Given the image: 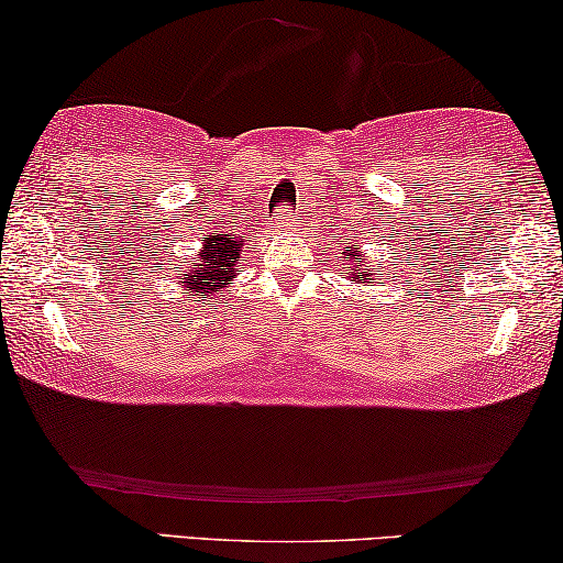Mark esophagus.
<instances>
[{
	"label": "esophagus",
	"instance_id": "1",
	"mask_svg": "<svg viewBox=\"0 0 563 563\" xmlns=\"http://www.w3.org/2000/svg\"><path fill=\"white\" fill-rule=\"evenodd\" d=\"M291 224H294L291 209H289V207L276 209V214H274V232H282V229H289Z\"/></svg>",
	"mask_w": 563,
	"mask_h": 563
}]
</instances>
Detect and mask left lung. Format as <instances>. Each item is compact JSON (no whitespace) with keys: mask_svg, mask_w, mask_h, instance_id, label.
<instances>
[{"mask_svg":"<svg viewBox=\"0 0 563 563\" xmlns=\"http://www.w3.org/2000/svg\"><path fill=\"white\" fill-rule=\"evenodd\" d=\"M342 254H344V262L349 264L346 266L349 282H356V284H364V287H368V284H372V282H368V276H372V274H368L366 269H362V262H356L358 256H362V254H358V246L356 244L344 246Z\"/></svg>","mask_w":563,"mask_h":563,"instance_id":"left-lung-1","label":"left lung"}]
</instances>
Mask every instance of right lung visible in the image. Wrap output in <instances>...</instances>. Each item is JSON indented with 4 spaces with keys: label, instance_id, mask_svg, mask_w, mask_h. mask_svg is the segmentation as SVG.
Listing matches in <instances>:
<instances>
[{
    "label": "right lung",
    "instance_id": "1",
    "mask_svg": "<svg viewBox=\"0 0 563 563\" xmlns=\"http://www.w3.org/2000/svg\"><path fill=\"white\" fill-rule=\"evenodd\" d=\"M242 242L236 234H207L201 236V249L191 266H181L179 294L191 301L219 299L227 284L236 276V266L242 262Z\"/></svg>",
    "mask_w": 563,
    "mask_h": 563
}]
</instances>
